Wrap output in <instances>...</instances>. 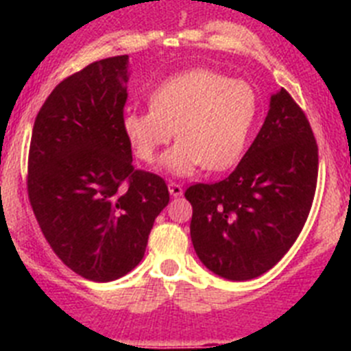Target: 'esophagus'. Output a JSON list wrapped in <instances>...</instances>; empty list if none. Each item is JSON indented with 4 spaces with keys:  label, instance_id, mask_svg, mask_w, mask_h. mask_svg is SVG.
<instances>
[{
    "label": "esophagus",
    "instance_id": "obj_1",
    "mask_svg": "<svg viewBox=\"0 0 351 351\" xmlns=\"http://www.w3.org/2000/svg\"><path fill=\"white\" fill-rule=\"evenodd\" d=\"M169 191L172 197H181L182 195V186L179 182H169Z\"/></svg>",
    "mask_w": 351,
    "mask_h": 351
}]
</instances>
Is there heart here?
Wrapping results in <instances>:
<instances>
[{"mask_svg":"<svg viewBox=\"0 0 351 351\" xmlns=\"http://www.w3.org/2000/svg\"><path fill=\"white\" fill-rule=\"evenodd\" d=\"M258 114V96L244 80H230L206 68L186 70L160 82L149 95V108H128L123 133L141 161L153 165L160 151L173 176H191L198 167L221 172L239 161Z\"/></svg>","mask_w":351,"mask_h":351,"instance_id":"1","label":"heart"}]
</instances>
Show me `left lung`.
<instances>
[{"label": "left lung", "instance_id": "8db88e82", "mask_svg": "<svg viewBox=\"0 0 351 351\" xmlns=\"http://www.w3.org/2000/svg\"><path fill=\"white\" fill-rule=\"evenodd\" d=\"M316 181L318 145L311 125L281 88L234 172L184 191L193 207L190 234L200 262L232 281L267 272L302 232Z\"/></svg>", "mask_w": 351, "mask_h": 351}]
</instances>
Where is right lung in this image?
<instances>
[{
  "label": "right lung",
  "mask_w": 351,
  "mask_h": 351,
  "mask_svg": "<svg viewBox=\"0 0 351 351\" xmlns=\"http://www.w3.org/2000/svg\"><path fill=\"white\" fill-rule=\"evenodd\" d=\"M128 56L61 80L40 108L27 156L31 209L61 262L89 281H114L144 258L165 181L133 167L123 133Z\"/></svg>",
  "instance_id": "right-lung-1"
}]
</instances>
